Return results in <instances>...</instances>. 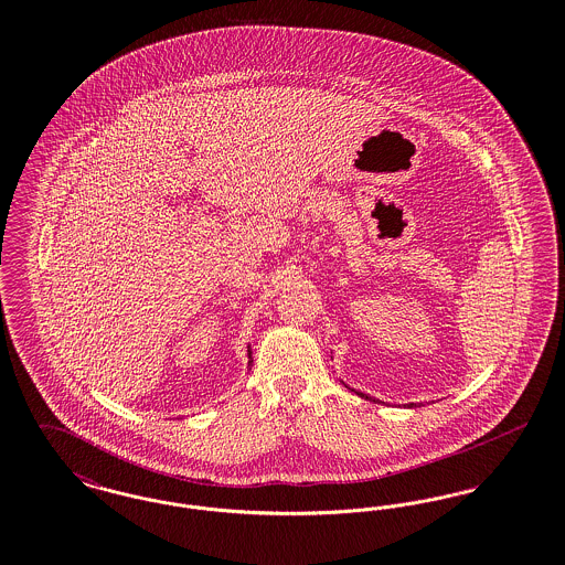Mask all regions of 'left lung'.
Listing matches in <instances>:
<instances>
[{
	"label": "left lung",
	"mask_w": 565,
	"mask_h": 565,
	"mask_svg": "<svg viewBox=\"0 0 565 565\" xmlns=\"http://www.w3.org/2000/svg\"><path fill=\"white\" fill-rule=\"evenodd\" d=\"M345 387H350V385H345ZM351 390V387H350ZM351 392H355V390H351ZM355 394H358V396H360V398H364V401H371V403H381V401H379V398H373V396H369V394H364V392H355ZM404 406H406V408H413V406H422V404H417V403H408V404H404Z\"/></svg>",
	"instance_id": "1"
}]
</instances>
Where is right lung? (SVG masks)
Returning <instances> with one entry per match:
<instances>
[{"label": "right lung", "instance_id": "add662e5", "mask_svg": "<svg viewBox=\"0 0 565 565\" xmlns=\"http://www.w3.org/2000/svg\"><path fill=\"white\" fill-rule=\"evenodd\" d=\"M247 369H252V348L247 345Z\"/></svg>", "mask_w": 565, "mask_h": 565}]
</instances>
